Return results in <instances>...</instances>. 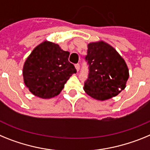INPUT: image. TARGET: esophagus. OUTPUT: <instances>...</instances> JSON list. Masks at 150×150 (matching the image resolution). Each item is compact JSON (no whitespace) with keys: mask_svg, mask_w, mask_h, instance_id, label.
Segmentation results:
<instances>
[{"mask_svg":"<svg viewBox=\"0 0 150 150\" xmlns=\"http://www.w3.org/2000/svg\"><path fill=\"white\" fill-rule=\"evenodd\" d=\"M75 67H76V71H79V67H80V66H79V64H76V65H75Z\"/></svg>","mask_w":150,"mask_h":150,"instance_id":"esophagus-1","label":"esophagus"}]
</instances>
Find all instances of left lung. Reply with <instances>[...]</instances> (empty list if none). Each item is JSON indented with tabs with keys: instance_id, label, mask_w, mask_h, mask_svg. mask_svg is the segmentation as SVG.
<instances>
[{
	"instance_id": "obj_1",
	"label": "left lung",
	"mask_w": 150,
	"mask_h": 150,
	"mask_svg": "<svg viewBox=\"0 0 150 150\" xmlns=\"http://www.w3.org/2000/svg\"><path fill=\"white\" fill-rule=\"evenodd\" d=\"M86 60L89 73L83 89L92 98L108 100L126 87L128 66L112 46L102 40L88 43Z\"/></svg>"
}]
</instances>
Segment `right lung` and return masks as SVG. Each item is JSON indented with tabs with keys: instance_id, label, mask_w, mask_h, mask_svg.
I'll return each instance as SVG.
<instances>
[{
	"instance_id": "1",
	"label": "right lung",
	"mask_w": 150,
	"mask_h": 150,
	"mask_svg": "<svg viewBox=\"0 0 150 150\" xmlns=\"http://www.w3.org/2000/svg\"><path fill=\"white\" fill-rule=\"evenodd\" d=\"M70 52L45 40L33 50L23 66L24 83L34 95L43 99L60 94L76 70L68 62Z\"/></svg>"
}]
</instances>
